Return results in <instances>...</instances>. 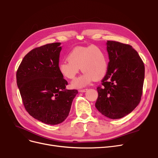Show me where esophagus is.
<instances>
[{
  "mask_svg": "<svg viewBox=\"0 0 158 158\" xmlns=\"http://www.w3.org/2000/svg\"><path fill=\"white\" fill-rule=\"evenodd\" d=\"M86 90H87V89H80L78 90V92H85Z\"/></svg>",
  "mask_w": 158,
  "mask_h": 158,
  "instance_id": "esophagus-1",
  "label": "esophagus"
}]
</instances>
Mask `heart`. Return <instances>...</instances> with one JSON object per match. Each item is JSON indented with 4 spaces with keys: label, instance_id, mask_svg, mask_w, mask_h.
Listing matches in <instances>:
<instances>
[{
    "label": "heart",
    "instance_id": "heart-1",
    "mask_svg": "<svg viewBox=\"0 0 158 158\" xmlns=\"http://www.w3.org/2000/svg\"><path fill=\"white\" fill-rule=\"evenodd\" d=\"M107 67L106 52L97 45L75 47L68 55V60L62 61L59 64L60 73L68 79H74L80 68L84 73L72 82L74 88L83 87L93 80L102 78L107 73Z\"/></svg>",
    "mask_w": 158,
    "mask_h": 158
}]
</instances>
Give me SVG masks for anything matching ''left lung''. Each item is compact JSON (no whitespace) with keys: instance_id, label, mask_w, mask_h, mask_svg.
Returning <instances> with one entry per match:
<instances>
[{"instance_id":"8db88e82","label":"left lung","mask_w":158,"mask_h":158,"mask_svg":"<svg viewBox=\"0 0 158 158\" xmlns=\"http://www.w3.org/2000/svg\"><path fill=\"white\" fill-rule=\"evenodd\" d=\"M109 62L102 85L97 88L95 107L104 116L117 119L127 115L139 104L144 80V64L128 44L107 41Z\"/></svg>"}]
</instances>
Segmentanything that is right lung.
Returning a JSON list of instances; mask_svg holds the SVG:
<instances>
[{"label":"right lung","mask_w":158,"mask_h":158,"mask_svg":"<svg viewBox=\"0 0 158 158\" xmlns=\"http://www.w3.org/2000/svg\"><path fill=\"white\" fill-rule=\"evenodd\" d=\"M60 43L32 49L16 72L22 102L31 117L47 125H58L68 117L77 89H66L68 82L59 69Z\"/></svg>","instance_id":"obj_1"}]
</instances>
